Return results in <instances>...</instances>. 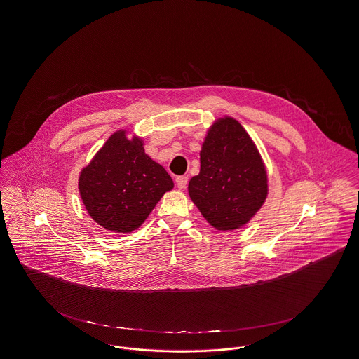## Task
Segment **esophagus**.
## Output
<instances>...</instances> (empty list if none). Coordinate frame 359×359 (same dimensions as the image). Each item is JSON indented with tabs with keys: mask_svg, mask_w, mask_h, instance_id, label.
<instances>
[{
	"mask_svg": "<svg viewBox=\"0 0 359 359\" xmlns=\"http://www.w3.org/2000/svg\"><path fill=\"white\" fill-rule=\"evenodd\" d=\"M188 181H189V178L187 175H180L175 178V182L180 189H185L188 187Z\"/></svg>",
	"mask_w": 359,
	"mask_h": 359,
	"instance_id": "34e87169",
	"label": "esophagus"
}]
</instances>
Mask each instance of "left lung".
<instances>
[{
  "label": "left lung",
  "mask_w": 359,
  "mask_h": 359,
  "mask_svg": "<svg viewBox=\"0 0 359 359\" xmlns=\"http://www.w3.org/2000/svg\"><path fill=\"white\" fill-rule=\"evenodd\" d=\"M189 196L217 230H234L250 220L266 197V171L256 145L238 121L212 125L200 152V174Z\"/></svg>",
  "instance_id": "obj_1"
}]
</instances>
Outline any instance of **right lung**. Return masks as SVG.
Instances as JSON below:
<instances>
[{
  "label": "right lung",
  "instance_id": "1",
  "mask_svg": "<svg viewBox=\"0 0 359 359\" xmlns=\"http://www.w3.org/2000/svg\"><path fill=\"white\" fill-rule=\"evenodd\" d=\"M172 187L168 171L145 155L143 142L128 140L123 130L111 135L79 180L90 216L116 233L140 227Z\"/></svg>",
  "mask_w": 359,
  "mask_h": 359
}]
</instances>
